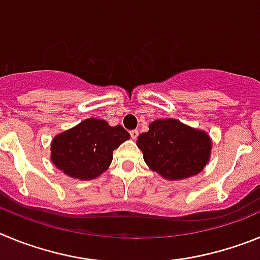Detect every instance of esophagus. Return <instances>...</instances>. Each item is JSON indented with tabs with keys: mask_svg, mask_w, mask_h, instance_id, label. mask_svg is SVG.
<instances>
[{
	"mask_svg": "<svg viewBox=\"0 0 260 260\" xmlns=\"http://www.w3.org/2000/svg\"><path fill=\"white\" fill-rule=\"evenodd\" d=\"M131 137H132L133 140H136L137 139V136H139V131L137 129H133V131H131Z\"/></svg>",
	"mask_w": 260,
	"mask_h": 260,
	"instance_id": "obj_1",
	"label": "esophagus"
}]
</instances>
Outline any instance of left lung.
I'll return each instance as SVG.
<instances>
[{
  "label": "left lung",
  "instance_id": "obj_1",
  "mask_svg": "<svg viewBox=\"0 0 260 260\" xmlns=\"http://www.w3.org/2000/svg\"><path fill=\"white\" fill-rule=\"evenodd\" d=\"M144 160L167 180H181L200 174L211 154V140L176 119H159L137 137Z\"/></svg>",
  "mask_w": 260,
  "mask_h": 260
}]
</instances>
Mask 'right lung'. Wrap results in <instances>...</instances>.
Returning a JSON list of instances; mask_svg holds the SVG:
<instances>
[{
	"label": "right lung",
	"instance_id": "1",
	"mask_svg": "<svg viewBox=\"0 0 260 260\" xmlns=\"http://www.w3.org/2000/svg\"><path fill=\"white\" fill-rule=\"evenodd\" d=\"M121 127L89 118L69 131L59 133L51 142V162L72 179L92 180L109 168L113 151L129 140Z\"/></svg>",
	"mask_w": 260,
	"mask_h": 260
}]
</instances>
